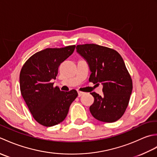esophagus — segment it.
<instances>
[{"mask_svg": "<svg viewBox=\"0 0 157 157\" xmlns=\"http://www.w3.org/2000/svg\"><path fill=\"white\" fill-rule=\"evenodd\" d=\"M85 92H81V91H78V96L79 97H80L81 96H82L83 94H84Z\"/></svg>", "mask_w": 157, "mask_h": 157, "instance_id": "obj_1", "label": "esophagus"}]
</instances>
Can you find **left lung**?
<instances>
[{"mask_svg": "<svg viewBox=\"0 0 157 157\" xmlns=\"http://www.w3.org/2000/svg\"><path fill=\"white\" fill-rule=\"evenodd\" d=\"M77 52L88 63L91 71L89 81L103 86V96L94 98L90 111L100 121L112 123L124 114L132 92V80L125 63L115 50L94 44L76 46Z\"/></svg>", "mask_w": 157, "mask_h": 157, "instance_id": "obj_1", "label": "left lung"}]
</instances>
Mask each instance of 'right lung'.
I'll use <instances>...</instances> for the list:
<instances>
[{
	"label": "right lung",
	"mask_w": 157,
	"mask_h": 157,
	"mask_svg": "<svg viewBox=\"0 0 157 157\" xmlns=\"http://www.w3.org/2000/svg\"><path fill=\"white\" fill-rule=\"evenodd\" d=\"M75 45L46 48L35 53L22 67L20 90L33 117L40 124L51 127L62 122L78 96L75 90L61 91L51 81L58 74L60 64L74 51Z\"/></svg>",
	"instance_id": "right-lung-1"
}]
</instances>
